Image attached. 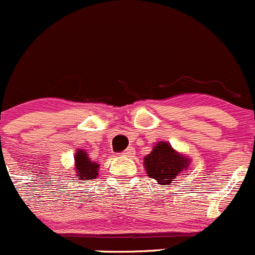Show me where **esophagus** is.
I'll return each instance as SVG.
<instances>
[{"label": "esophagus", "mask_w": 255, "mask_h": 255, "mask_svg": "<svg viewBox=\"0 0 255 255\" xmlns=\"http://www.w3.org/2000/svg\"><path fill=\"white\" fill-rule=\"evenodd\" d=\"M122 154L124 155V157H133V154H135V150H133L132 147H128V148L125 149Z\"/></svg>", "instance_id": "34e87169"}]
</instances>
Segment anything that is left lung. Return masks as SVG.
<instances>
[{"mask_svg":"<svg viewBox=\"0 0 255 255\" xmlns=\"http://www.w3.org/2000/svg\"><path fill=\"white\" fill-rule=\"evenodd\" d=\"M188 164L190 160L175 152L166 142H158L152 152L144 157L147 175L161 185L171 183Z\"/></svg>","mask_w":255,"mask_h":255,"instance_id":"8db88e82","label":"left lung"}]
</instances>
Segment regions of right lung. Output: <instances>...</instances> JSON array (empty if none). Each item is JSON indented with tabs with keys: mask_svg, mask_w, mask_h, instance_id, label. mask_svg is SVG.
Wrapping results in <instances>:
<instances>
[{
	"mask_svg": "<svg viewBox=\"0 0 255 255\" xmlns=\"http://www.w3.org/2000/svg\"><path fill=\"white\" fill-rule=\"evenodd\" d=\"M98 168H100V164L90 160L87 157V152H84L83 149L78 150L75 155V169L79 179H95L98 175Z\"/></svg>",
	"mask_w": 255,
	"mask_h": 255,
	"instance_id": "1",
	"label": "right lung"
}]
</instances>
